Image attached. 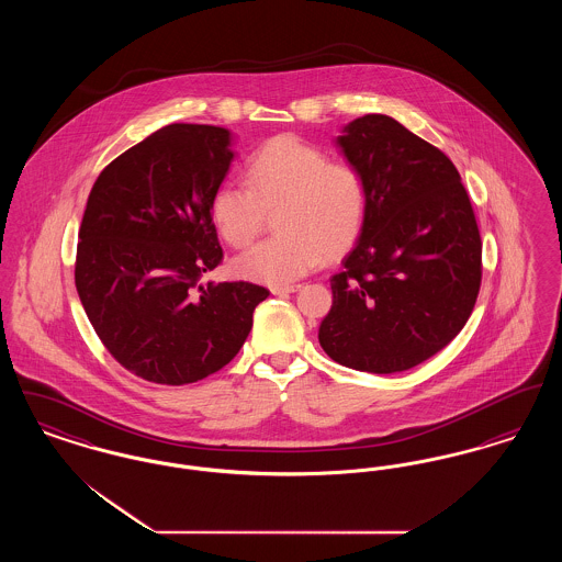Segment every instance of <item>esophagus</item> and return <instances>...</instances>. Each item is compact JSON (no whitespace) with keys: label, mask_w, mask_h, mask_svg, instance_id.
I'll use <instances>...</instances> for the list:
<instances>
[{"label":"esophagus","mask_w":562,"mask_h":562,"mask_svg":"<svg viewBox=\"0 0 562 562\" xmlns=\"http://www.w3.org/2000/svg\"><path fill=\"white\" fill-rule=\"evenodd\" d=\"M301 289V284H286V286H271L273 294L296 293Z\"/></svg>","instance_id":"esophagus-1"}]
</instances>
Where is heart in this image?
Masks as SVG:
<instances>
[{
  "instance_id": "obj_1",
  "label": "heart",
  "mask_w": 562,
  "mask_h": 562,
  "mask_svg": "<svg viewBox=\"0 0 562 562\" xmlns=\"http://www.w3.org/2000/svg\"><path fill=\"white\" fill-rule=\"evenodd\" d=\"M246 186L223 181L211 198L221 238L241 248L255 240L276 213L280 234L250 246L234 271L250 282L286 286L303 278L324 255L349 250L364 229L369 186L362 170L330 156L296 134H280L244 164Z\"/></svg>"
}]
</instances>
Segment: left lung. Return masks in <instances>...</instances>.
I'll return each instance as SVG.
<instances>
[{
  "instance_id": "1",
  "label": "left lung",
  "mask_w": 562,
  "mask_h": 562,
  "mask_svg": "<svg viewBox=\"0 0 562 562\" xmlns=\"http://www.w3.org/2000/svg\"><path fill=\"white\" fill-rule=\"evenodd\" d=\"M337 143L367 179L369 214L330 278L333 305L318 339L349 369L408 371L447 348L474 310L476 214L453 161L394 117H358Z\"/></svg>"
}]
</instances>
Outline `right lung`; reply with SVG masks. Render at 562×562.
Returning a JSON list of instances; mask_svg holds the SVG:
<instances>
[{
  "instance_id": "right-lung-1",
  "label": "right lung",
  "mask_w": 562,
  "mask_h": 562,
  "mask_svg": "<svg viewBox=\"0 0 562 562\" xmlns=\"http://www.w3.org/2000/svg\"><path fill=\"white\" fill-rule=\"evenodd\" d=\"M229 131L170 124L103 168L88 195L76 289L109 353L131 373L186 385L240 351L269 291L200 276L223 261L211 198L234 160Z\"/></svg>"
}]
</instances>
